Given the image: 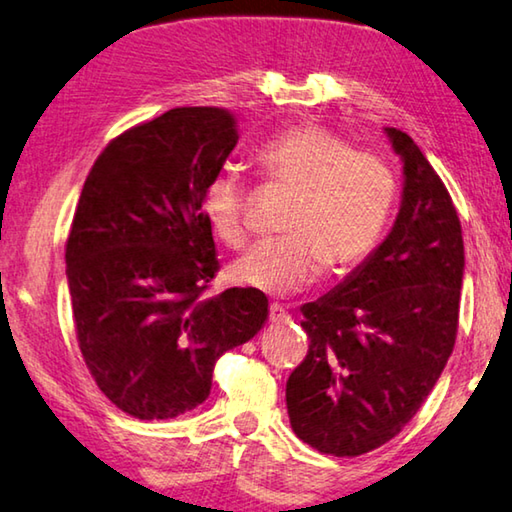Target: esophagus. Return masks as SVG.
I'll return each instance as SVG.
<instances>
[{"mask_svg": "<svg viewBox=\"0 0 512 512\" xmlns=\"http://www.w3.org/2000/svg\"><path fill=\"white\" fill-rule=\"evenodd\" d=\"M269 319H271V323H287L291 316H289V312L285 310V307L278 305V303H273L271 310H269Z\"/></svg>", "mask_w": 512, "mask_h": 512, "instance_id": "esophagus-1", "label": "esophagus"}]
</instances>
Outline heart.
<instances>
[{"label": "heart", "instance_id": "heart-1", "mask_svg": "<svg viewBox=\"0 0 512 512\" xmlns=\"http://www.w3.org/2000/svg\"><path fill=\"white\" fill-rule=\"evenodd\" d=\"M264 182L294 191L282 232L232 264L237 285L289 296L319 278L323 266L353 271L378 246L399 198V175L385 154L353 150L344 136L307 123L273 134L253 154ZM207 223L225 246L248 241L246 189L232 170L214 175L202 193Z\"/></svg>", "mask_w": 512, "mask_h": 512}]
</instances>
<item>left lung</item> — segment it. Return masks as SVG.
<instances>
[{"mask_svg":"<svg viewBox=\"0 0 512 512\" xmlns=\"http://www.w3.org/2000/svg\"><path fill=\"white\" fill-rule=\"evenodd\" d=\"M403 159V200L387 239L330 294L303 305L310 337L287 380L294 433L337 458L403 431L456 344L465 246L440 175L408 134L385 129Z\"/></svg>","mask_w":512,"mask_h":512,"instance_id":"left-lung-1","label":"left lung"}]
</instances>
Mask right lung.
Instances as JSON below:
<instances>
[{
  "label": "right lung",
  "instance_id": "1",
  "mask_svg": "<svg viewBox=\"0 0 512 512\" xmlns=\"http://www.w3.org/2000/svg\"><path fill=\"white\" fill-rule=\"evenodd\" d=\"M239 141L218 107H177L116 136L88 173L66 243L84 362L136 419H170L209 396L214 364L269 316L257 289L207 298L218 257L202 193Z\"/></svg>",
  "mask_w": 512,
  "mask_h": 512
}]
</instances>
